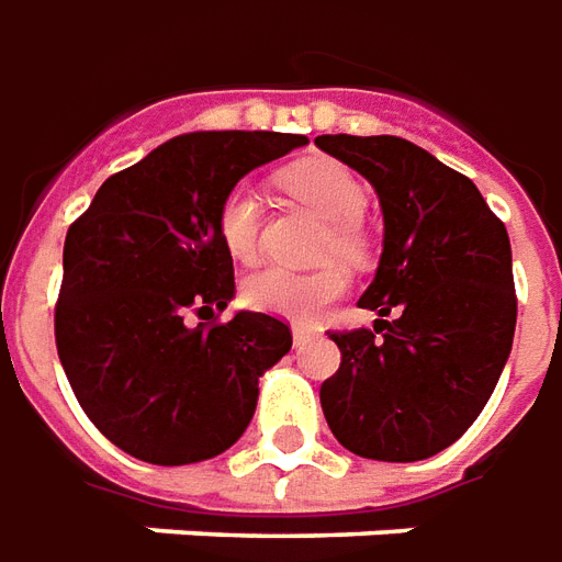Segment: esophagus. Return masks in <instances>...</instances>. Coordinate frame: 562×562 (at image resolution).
Instances as JSON below:
<instances>
[{
    "mask_svg": "<svg viewBox=\"0 0 562 562\" xmlns=\"http://www.w3.org/2000/svg\"><path fill=\"white\" fill-rule=\"evenodd\" d=\"M314 338H317V333L308 329V326H293V345H296V348H305Z\"/></svg>",
    "mask_w": 562,
    "mask_h": 562,
    "instance_id": "obj_1",
    "label": "esophagus"
}]
</instances>
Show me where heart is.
<instances>
[{"label":"heart","instance_id":"1","mask_svg":"<svg viewBox=\"0 0 562 562\" xmlns=\"http://www.w3.org/2000/svg\"><path fill=\"white\" fill-rule=\"evenodd\" d=\"M281 184L290 196L314 209L329 221L326 254H338L345 260L363 262L369 257V241L360 229L366 211V187L360 178L329 157L293 162L281 172ZM217 236L226 254L238 262H250L260 248V202L248 184H236L217 209ZM348 290L345 266L329 262L314 272H293L281 266H269L254 272L241 288V296L254 312L278 314L288 321H312Z\"/></svg>","mask_w":562,"mask_h":562}]
</instances>
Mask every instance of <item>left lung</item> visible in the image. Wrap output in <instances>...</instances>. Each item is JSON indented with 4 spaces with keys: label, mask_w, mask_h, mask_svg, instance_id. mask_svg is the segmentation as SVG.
Segmentation results:
<instances>
[{
    "label": "left lung",
    "mask_w": 562,
    "mask_h": 562,
    "mask_svg": "<svg viewBox=\"0 0 562 562\" xmlns=\"http://www.w3.org/2000/svg\"><path fill=\"white\" fill-rule=\"evenodd\" d=\"M375 187L384 250L360 305L372 329L333 333L341 366L321 387L333 436L366 460L415 463L463 436L515 338L505 224L465 175L396 135H317Z\"/></svg>",
    "instance_id": "obj_1"
}]
</instances>
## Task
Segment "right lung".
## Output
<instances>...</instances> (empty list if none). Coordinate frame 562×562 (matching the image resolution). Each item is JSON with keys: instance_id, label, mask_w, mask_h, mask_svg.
Wrapping results in <instances>:
<instances>
[{"instance_id": "1", "label": "right lung", "mask_w": 562, "mask_h": 562, "mask_svg": "<svg viewBox=\"0 0 562 562\" xmlns=\"http://www.w3.org/2000/svg\"><path fill=\"white\" fill-rule=\"evenodd\" d=\"M308 145L290 133H184L111 175L63 248L54 333L87 417L157 465L211 460L248 429L260 378L293 345L260 312L187 326L236 296L217 209L262 162Z\"/></svg>"}]
</instances>
